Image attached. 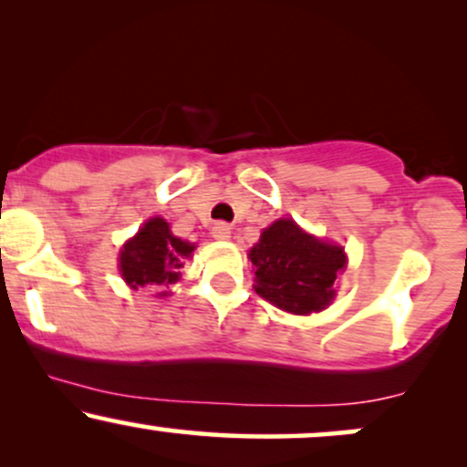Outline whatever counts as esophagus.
Listing matches in <instances>:
<instances>
[{"label": "esophagus", "instance_id": "esophagus-1", "mask_svg": "<svg viewBox=\"0 0 467 467\" xmlns=\"http://www.w3.org/2000/svg\"><path fill=\"white\" fill-rule=\"evenodd\" d=\"M213 237L219 239V241H226L230 237V226L223 222H217L215 226H213Z\"/></svg>", "mask_w": 467, "mask_h": 467}]
</instances>
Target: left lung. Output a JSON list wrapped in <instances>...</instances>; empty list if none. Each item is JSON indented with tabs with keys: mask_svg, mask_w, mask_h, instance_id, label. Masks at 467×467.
I'll list each match as a JSON object with an SVG mask.
<instances>
[{
	"mask_svg": "<svg viewBox=\"0 0 467 467\" xmlns=\"http://www.w3.org/2000/svg\"><path fill=\"white\" fill-rule=\"evenodd\" d=\"M259 296L292 314L325 309L336 296V275L345 250L303 233L292 219H278L250 250Z\"/></svg>",
	"mask_w": 467,
	"mask_h": 467,
	"instance_id": "obj_1",
	"label": "left lung"
}]
</instances>
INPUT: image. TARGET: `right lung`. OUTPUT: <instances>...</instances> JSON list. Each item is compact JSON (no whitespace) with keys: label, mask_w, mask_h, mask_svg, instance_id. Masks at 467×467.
<instances>
[{"label":"right lung","mask_w":467,"mask_h":467,"mask_svg":"<svg viewBox=\"0 0 467 467\" xmlns=\"http://www.w3.org/2000/svg\"><path fill=\"white\" fill-rule=\"evenodd\" d=\"M195 245L171 233L162 217L149 219L120 252V272L133 289L149 285H173L180 281L184 259Z\"/></svg>","instance_id":"obj_1"}]
</instances>
